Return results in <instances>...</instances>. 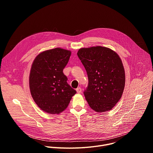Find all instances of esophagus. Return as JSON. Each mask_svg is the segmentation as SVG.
<instances>
[{
    "instance_id": "obj_1",
    "label": "esophagus",
    "mask_w": 153,
    "mask_h": 153,
    "mask_svg": "<svg viewBox=\"0 0 153 153\" xmlns=\"http://www.w3.org/2000/svg\"><path fill=\"white\" fill-rule=\"evenodd\" d=\"M76 91H77V93H80L82 92V88H80V87H79V88H77L76 89Z\"/></svg>"
}]
</instances>
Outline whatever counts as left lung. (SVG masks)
I'll use <instances>...</instances> for the list:
<instances>
[{
	"instance_id": "left-lung-1",
	"label": "left lung",
	"mask_w": 153,
	"mask_h": 153,
	"mask_svg": "<svg viewBox=\"0 0 153 153\" xmlns=\"http://www.w3.org/2000/svg\"><path fill=\"white\" fill-rule=\"evenodd\" d=\"M77 54L88 75V85L83 93L89 106L97 113L111 110L120 99L125 84L120 57L101 46L80 48Z\"/></svg>"
}]
</instances>
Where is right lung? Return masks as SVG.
<instances>
[{"label":"right lung","mask_w":153,"mask_h":153,"mask_svg":"<svg viewBox=\"0 0 153 153\" xmlns=\"http://www.w3.org/2000/svg\"><path fill=\"white\" fill-rule=\"evenodd\" d=\"M71 54L70 51L60 48L48 50L39 54L31 65V94L37 105L48 114H59L63 111L76 93L63 73Z\"/></svg>","instance_id":"obj_1"}]
</instances>
